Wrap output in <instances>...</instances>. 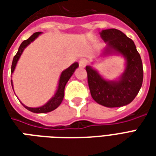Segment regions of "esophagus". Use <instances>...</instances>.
Segmentation results:
<instances>
[{"mask_svg":"<svg viewBox=\"0 0 156 156\" xmlns=\"http://www.w3.org/2000/svg\"><path fill=\"white\" fill-rule=\"evenodd\" d=\"M78 63H79V67L80 68H85L86 67V65L88 64V61H87V59H85V58H81L79 62H78Z\"/></svg>","mask_w":156,"mask_h":156,"instance_id":"obj_1","label":"esophagus"}]
</instances>
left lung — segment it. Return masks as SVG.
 <instances>
[{
  "label": "left lung",
  "instance_id": "1",
  "mask_svg": "<svg viewBox=\"0 0 156 156\" xmlns=\"http://www.w3.org/2000/svg\"><path fill=\"white\" fill-rule=\"evenodd\" d=\"M100 37L107 43L103 54H120L126 60L124 73L118 80H106L91 66L86 67L92 98L99 105L115 108L134 100L143 83V65L134 42L124 33L111 28L103 30Z\"/></svg>",
  "mask_w": 156,
  "mask_h": 156
}]
</instances>
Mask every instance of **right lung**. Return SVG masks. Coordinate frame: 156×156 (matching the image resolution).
Returning a JSON list of instances; mask_svg holds the SVG:
<instances>
[{
  "label": "right lung",
  "instance_id": "obj_1",
  "mask_svg": "<svg viewBox=\"0 0 156 156\" xmlns=\"http://www.w3.org/2000/svg\"><path fill=\"white\" fill-rule=\"evenodd\" d=\"M42 32H37L33 33L28 39H27L25 41H23L22 42V44L20 45V47L18 48V51L17 53L15 55V57L13 58V61H12V70H11V74L12 75L13 72L15 70L16 66V63L18 62L19 58L21 57V55L22 54V52L24 51L27 46H28L31 42L34 41L36 38L38 37L39 35H41ZM78 67V62H74L73 64L68 68L67 69H65L64 71L62 72L61 76H60V78H59V81H58V88H57V91L55 93V94L51 97L49 100H48L44 105H42L41 107H37V108H31V107H27L22 104V105L25 107L27 109H28L29 111L32 112V113H37V114H42V113H48V112H51L52 110H54L56 108H58L59 105H61L62 101L63 99V97H64V88L65 86H66V83H68V81L69 80V78H71L72 75L73 74L75 69ZM12 88H13V83H12ZM14 90V89H13Z\"/></svg>",
  "mask_w": 156,
  "mask_h": 156
}]
</instances>
